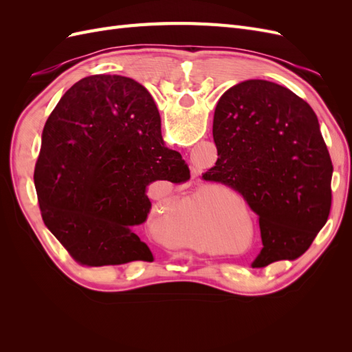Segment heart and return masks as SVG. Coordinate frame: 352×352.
Listing matches in <instances>:
<instances>
[{
  "label": "heart",
  "instance_id": "obj_1",
  "mask_svg": "<svg viewBox=\"0 0 352 352\" xmlns=\"http://www.w3.org/2000/svg\"><path fill=\"white\" fill-rule=\"evenodd\" d=\"M192 214H194V216H197V217H201V212H199V211H197V210H194V211H192Z\"/></svg>",
  "mask_w": 352,
  "mask_h": 352
}]
</instances>
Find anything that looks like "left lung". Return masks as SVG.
<instances>
[{"label": "left lung", "instance_id": "left-lung-1", "mask_svg": "<svg viewBox=\"0 0 352 352\" xmlns=\"http://www.w3.org/2000/svg\"><path fill=\"white\" fill-rule=\"evenodd\" d=\"M221 182L258 216L263 248L252 267L295 260L326 225L332 206V160L317 116L278 83L241 82L221 95L212 120Z\"/></svg>", "mask_w": 352, "mask_h": 352}]
</instances>
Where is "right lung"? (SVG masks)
<instances>
[{
    "mask_svg": "<svg viewBox=\"0 0 352 352\" xmlns=\"http://www.w3.org/2000/svg\"><path fill=\"white\" fill-rule=\"evenodd\" d=\"M189 177L182 155L164 146L151 94L119 74L83 78L63 95L34 175L45 226L87 267L153 261L138 236L151 210L146 186Z\"/></svg>",
    "mask_w": 352,
    "mask_h": 352,
    "instance_id": "obj_1",
    "label": "right lung"
}]
</instances>
